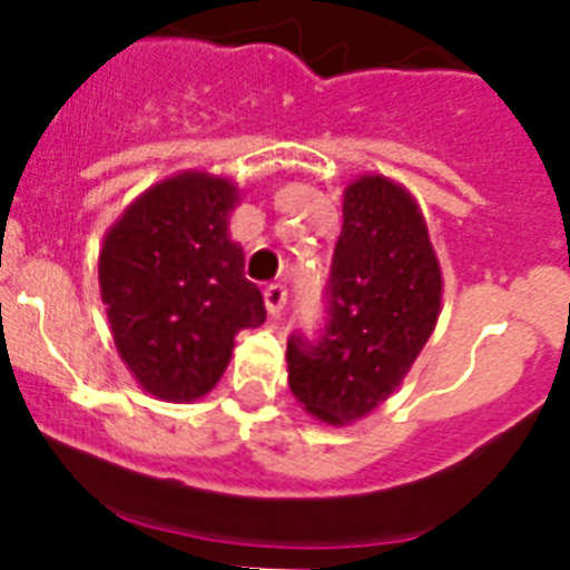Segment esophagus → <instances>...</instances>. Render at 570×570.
Masks as SVG:
<instances>
[{"instance_id":"34e87169","label":"esophagus","mask_w":570,"mask_h":570,"mask_svg":"<svg viewBox=\"0 0 570 570\" xmlns=\"http://www.w3.org/2000/svg\"><path fill=\"white\" fill-rule=\"evenodd\" d=\"M262 296H265V308H268L271 316H279L285 302H288V291L282 288V285H268Z\"/></svg>"}]
</instances>
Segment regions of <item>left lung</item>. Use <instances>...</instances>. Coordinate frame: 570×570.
<instances>
[{"label": "left lung", "instance_id": "left-lung-1", "mask_svg": "<svg viewBox=\"0 0 570 570\" xmlns=\"http://www.w3.org/2000/svg\"><path fill=\"white\" fill-rule=\"evenodd\" d=\"M440 305L442 271L416 199L387 176H360L342 203L328 322L316 340H288L291 391L328 425L362 420L405 380Z\"/></svg>", "mask_w": 570, "mask_h": 570}]
</instances>
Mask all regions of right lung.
I'll return each mask as SVG.
<instances>
[{
  "mask_svg": "<svg viewBox=\"0 0 570 570\" xmlns=\"http://www.w3.org/2000/svg\"><path fill=\"white\" fill-rule=\"evenodd\" d=\"M239 190L223 176L185 170L145 190L110 225L99 288L116 351L134 380L165 402H194L219 382L242 328L265 322L228 236Z\"/></svg>",
  "mask_w": 570,
  "mask_h": 570,
  "instance_id": "add662e5",
  "label": "right lung"
}]
</instances>
